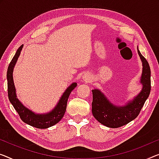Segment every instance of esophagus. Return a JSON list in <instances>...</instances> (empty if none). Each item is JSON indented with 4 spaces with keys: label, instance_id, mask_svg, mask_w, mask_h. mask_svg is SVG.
<instances>
[{
    "label": "esophagus",
    "instance_id": "1",
    "mask_svg": "<svg viewBox=\"0 0 159 159\" xmlns=\"http://www.w3.org/2000/svg\"><path fill=\"white\" fill-rule=\"evenodd\" d=\"M83 80H84V81L85 82H89L91 81L92 78H91V75L89 74V73H85V74L83 75Z\"/></svg>",
    "mask_w": 159,
    "mask_h": 159
}]
</instances>
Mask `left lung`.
<instances>
[{
  "mask_svg": "<svg viewBox=\"0 0 159 159\" xmlns=\"http://www.w3.org/2000/svg\"><path fill=\"white\" fill-rule=\"evenodd\" d=\"M138 53L142 62V73L140 84L141 91L131 100L122 106H116L108 100L101 90H92L93 102L92 113L99 123L108 128L123 126L134 120L148 98L151 92V69L146 59L141 55L138 48Z\"/></svg>",
  "mask_w": 159,
  "mask_h": 159,
  "instance_id": "obj_1",
  "label": "left lung"
}]
</instances>
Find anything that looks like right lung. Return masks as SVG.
Segmentation results:
<instances>
[{
    "instance_id": "obj_1",
    "label": "right lung",
    "mask_w": 159,
    "mask_h": 159,
    "mask_svg": "<svg viewBox=\"0 0 159 159\" xmlns=\"http://www.w3.org/2000/svg\"><path fill=\"white\" fill-rule=\"evenodd\" d=\"M23 45L19 47L13 56L7 70V81H8V94L10 102L20 116L21 120L28 125L37 129H48L53 126L62 119L65 114L67 101L70 93L77 86V83H73L66 89L64 93L59 99L56 106L49 112L37 113L25 106L18 98L16 90L14 85L13 73L18 57L20 56Z\"/></svg>"
}]
</instances>
